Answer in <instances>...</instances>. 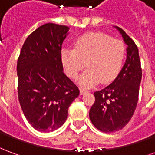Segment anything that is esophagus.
I'll use <instances>...</instances> for the list:
<instances>
[{
  "label": "esophagus",
  "instance_id": "34e87169",
  "mask_svg": "<svg viewBox=\"0 0 155 155\" xmlns=\"http://www.w3.org/2000/svg\"><path fill=\"white\" fill-rule=\"evenodd\" d=\"M88 91L87 90H84V89H80V94L82 95V94H85V93H87Z\"/></svg>",
  "mask_w": 155,
  "mask_h": 155
}]
</instances>
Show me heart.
Masks as SVG:
<instances>
[{
  "label": "heart",
  "instance_id": "1",
  "mask_svg": "<svg viewBox=\"0 0 155 155\" xmlns=\"http://www.w3.org/2000/svg\"><path fill=\"white\" fill-rule=\"evenodd\" d=\"M126 54L123 42L103 33H88L74 41V49L61 50V61L67 74L76 79L84 62L87 66L79 80L84 87H92L100 82L108 84L120 74Z\"/></svg>",
  "mask_w": 155,
  "mask_h": 155
}]
</instances>
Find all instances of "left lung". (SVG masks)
<instances>
[{
    "label": "left lung",
    "mask_w": 155,
    "mask_h": 155,
    "mask_svg": "<svg viewBox=\"0 0 155 155\" xmlns=\"http://www.w3.org/2000/svg\"><path fill=\"white\" fill-rule=\"evenodd\" d=\"M116 29L128 45L126 61L110 85L94 92L95 101L89 114L95 128L104 133L122 130L129 123L136 109L142 78L137 45L122 29Z\"/></svg>",
    "instance_id": "obj_1"
}]
</instances>
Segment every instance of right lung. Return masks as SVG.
<instances>
[{
	"mask_svg": "<svg viewBox=\"0 0 155 155\" xmlns=\"http://www.w3.org/2000/svg\"><path fill=\"white\" fill-rule=\"evenodd\" d=\"M68 31L54 23L41 25L26 38L17 61L19 102L29 123L41 132L61 127L80 94L63 72L61 46Z\"/></svg>",
	"mask_w": 155,
	"mask_h": 155,
	"instance_id": "obj_1",
	"label": "right lung"
}]
</instances>
